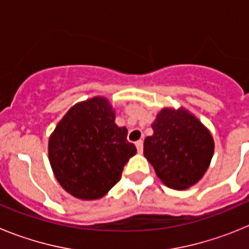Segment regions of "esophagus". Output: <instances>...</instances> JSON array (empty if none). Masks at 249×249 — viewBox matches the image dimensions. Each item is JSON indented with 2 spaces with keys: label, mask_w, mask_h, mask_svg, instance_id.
Here are the masks:
<instances>
[{
  "label": "esophagus",
  "mask_w": 249,
  "mask_h": 249,
  "mask_svg": "<svg viewBox=\"0 0 249 249\" xmlns=\"http://www.w3.org/2000/svg\"><path fill=\"white\" fill-rule=\"evenodd\" d=\"M136 147H137L138 153H141V152L143 151V141H142V140L137 141V142H136Z\"/></svg>",
  "instance_id": "1"
}]
</instances>
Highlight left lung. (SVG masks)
<instances>
[{"label":"left lung","mask_w":249,"mask_h":249,"mask_svg":"<svg viewBox=\"0 0 249 249\" xmlns=\"http://www.w3.org/2000/svg\"><path fill=\"white\" fill-rule=\"evenodd\" d=\"M144 140L143 155L167 187L186 190L208 169L214 152L211 132L184 108H163Z\"/></svg>","instance_id":"obj_1"}]
</instances>
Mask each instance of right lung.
I'll use <instances>...</instances> for the list:
<instances>
[{"mask_svg": "<svg viewBox=\"0 0 249 249\" xmlns=\"http://www.w3.org/2000/svg\"><path fill=\"white\" fill-rule=\"evenodd\" d=\"M114 118L107 98H89L68 109L51 135L48 158L54 177L76 198H102L137 152L127 141L126 127H118Z\"/></svg>", "mask_w": 249, "mask_h": 249, "instance_id": "add662e5", "label": "right lung"}]
</instances>
